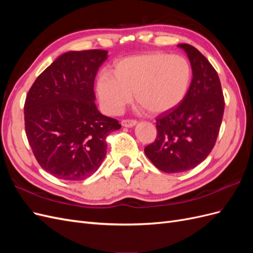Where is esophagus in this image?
I'll use <instances>...</instances> for the list:
<instances>
[{
  "mask_svg": "<svg viewBox=\"0 0 253 253\" xmlns=\"http://www.w3.org/2000/svg\"><path fill=\"white\" fill-rule=\"evenodd\" d=\"M121 125L125 127H133L137 125V121L136 120H122Z\"/></svg>",
  "mask_w": 253,
  "mask_h": 253,
  "instance_id": "obj_1",
  "label": "esophagus"
}]
</instances>
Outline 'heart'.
I'll use <instances>...</instances> for the list:
<instances>
[{
  "label": "heart",
  "instance_id": "obj_1",
  "mask_svg": "<svg viewBox=\"0 0 253 253\" xmlns=\"http://www.w3.org/2000/svg\"><path fill=\"white\" fill-rule=\"evenodd\" d=\"M112 74L99 76L96 90L102 109L119 114L132 101L151 114H163L185 98L191 80V67L181 56L164 52L125 58L115 64Z\"/></svg>",
  "mask_w": 253,
  "mask_h": 253
}]
</instances>
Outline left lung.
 <instances>
[{
	"label": "left lung",
	"instance_id": "obj_1",
	"mask_svg": "<svg viewBox=\"0 0 253 253\" xmlns=\"http://www.w3.org/2000/svg\"><path fill=\"white\" fill-rule=\"evenodd\" d=\"M192 68V81L177 108L156 120V140L144 153L157 169L180 173L203 163L215 144L225 101L218 75L192 45L178 44Z\"/></svg>",
	"mask_w": 253,
	"mask_h": 253
}]
</instances>
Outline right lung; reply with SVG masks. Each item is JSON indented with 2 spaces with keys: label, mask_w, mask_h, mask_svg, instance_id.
Masks as SVG:
<instances>
[{
  "label": "right lung",
  "mask_w": 253,
  "mask_h": 253,
  "mask_svg": "<svg viewBox=\"0 0 253 253\" xmlns=\"http://www.w3.org/2000/svg\"><path fill=\"white\" fill-rule=\"evenodd\" d=\"M108 51H67L36 79L24 105L25 132L38 163L59 179L82 180L106 155L105 138L121 127L95 103L94 81Z\"/></svg>",
  "instance_id": "1"
}]
</instances>
